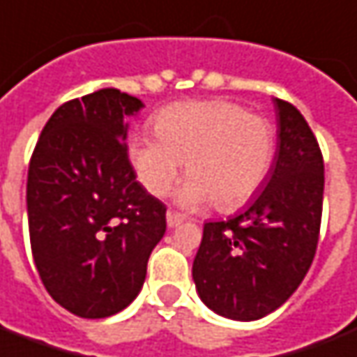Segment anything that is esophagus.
Segmentation results:
<instances>
[{
	"label": "esophagus",
	"instance_id": "obj_1",
	"mask_svg": "<svg viewBox=\"0 0 357 357\" xmlns=\"http://www.w3.org/2000/svg\"><path fill=\"white\" fill-rule=\"evenodd\" d=\"M183 220H185V218L179 213H176V211H168V214H166V222H168L170 228H176V226H179Z\"/></svg>",
	"mask_w": 357,
	"mask_h": 357
}]
</instances>
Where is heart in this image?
<instances>
[{
	"label": "heart",
	"mask_w": 357,
	"mask_h": 357,
	"mask_svg": "<svg viewBox=\"0 0 357 357\" xmlns=\"http://www.w3.org/2000/svg\"><path fill=\"white\" fill-rule=\"evenodd\" d=\"M154 135L129 141V160L143 187L170 193L185 162L179 199L189 206L213 203L231 213L251 201L271 172L276 129L261 114L224 98L176 102L153 118Z\"/></svg>",
	"instance_id": "1"
}]
</instances>
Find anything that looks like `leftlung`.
I'll list each match as a JSON object with an SVG mask.
<instances>
[{
  "label": "left lung",
  "mask_w": 357,
  "mask_h": 357,
  "mask_svg": "<svg viewBox=\"0 0 357 357\" xmlns=\"http://www.w3.org/2000/svg\"><path fill=\"white\" fill-rule=\"evenodd\" d=\"M278 149L266 187L228 220L206 222L193 280L206 307L255 321L290 298L317 251L325 164L300 109L274 98Z\"/></svg>",
  "instance_id": "left-lung-1"
}]
</instances>
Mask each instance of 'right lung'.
<instances>
[{
    "label": "right lung",
    "instance_id": "1",
    "mask_svg": "<svg viewBox=\"0 0 357 357\" xmlns=\"http://www.w3.org/2000/svg\"><path fill=\"white\" fill-rule=\"evenodd\" d=\"M143 102L102 89L61 104L29 164L26 211L44 288L77 317L116 315L135 300L166 231V204L129 162L123 116Z\"/></svg>",
    "mask_w": 357,
    "mask_h": 357
}]
</instances>
